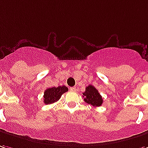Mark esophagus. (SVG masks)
<instances>
[{"mask_svg":"<svg viewBox=\"0 0 148 148\" xmlns=\"http://www.w3.org/2000/svg\"><path fill=\"white\" fill-rule=\"evenodd\" d=\"M71 90H72V91H75V90H76V87H75V86H74V87H71Z\"/></svg>","mask_w":148,"mask_h":148,"instance_id":"obj_1","label":"esophagus"}]
</instances>
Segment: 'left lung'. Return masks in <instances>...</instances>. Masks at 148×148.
<instances>
[{"mask_svg":"<svg viewBox=\"0 0 148 148\" xmlns=\"http://www.w3.org/2000/svg\"><path fill=\"white\" fill-rule=\"evenodd\" d=\"M84 101L93 106H100L103 103V98L99 94V90L93 86L92 85H89L86 87V90L82 94Z\"/></svg>","mask_w":148,"mask_h":148,"instance_id":"obj_1","label":"left lung"}]
</instances>
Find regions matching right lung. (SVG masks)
Returning <instances> with one entry per match:
<instances>
[{"instance_id": "add662e5", "label": "right lung", "mask_w": 148, "mask_h": 148, "mask_svg": "<svg viewBox=\"0 0 148 148\" xmlns=\"http://www.w3.org/2000/svg\"><path fill=\"white\" fill-rule=\"evenodd\" d=\"M68 91V88L66 86L50 87L45 90L44 92V103L45 104H51L59 100L62 94Z\"/></svg>"}]
</instances>
